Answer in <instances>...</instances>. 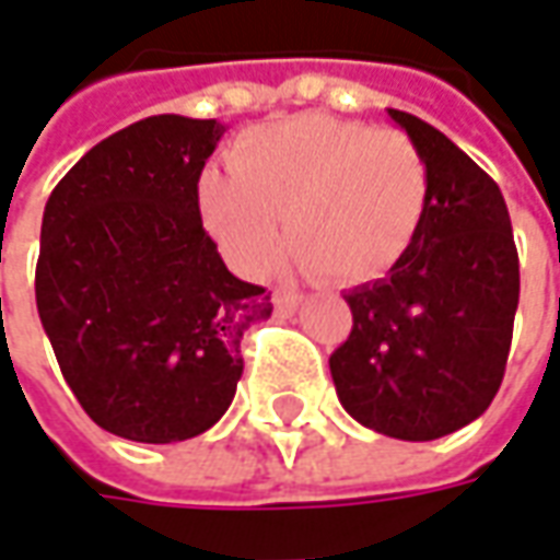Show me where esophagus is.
I'll return each instance as SVG.
<instances>
[{
  "mask_svg": "<svg viewBox=\"0 0 560 560\" xmlns=\"http://www.w3.org/2000/svg\"><path fill=\"white\" fill-rule=\"evenodd\" d=\"M272 303H276V312H279V315H294V312L300 310V303H303V296L276 294L272 296Z\"/></svg>",
  "mask_w": 560,
  "mask_h": 560,
  "instance_id": "obj_1",
  "label": "esophagus"
}]
</instances>
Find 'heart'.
Segmentation results:
<instances>
[{
    "mask_svg": "<svg viewBox=\"0 0 560 560\" xmlns=\"http://www.w3.org/2000/svg\"><path fill=\"white\" fill-rule=\"evenodd\" d=\"M230 174L199 180V214L238 272L260 276L294 242L288 264L343 284L380 279L417 242L429 165L395 128L322 113L269 121L232 147Z\"/></svg>",
    "mask_w": 560,
    "mask_h": 560,
    "instance_id": "heart-1",
    "label": "heart"
}]
</instances>
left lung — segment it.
I'll return each instance as SVG.
<instances>
[{"instance_id": "1", "label": "left lung", "mask_w": 560, "mask_h": 560, "mask_svg": "<svg viewBox=\"0 0 560 560\" xmlns=\"http://www.w3.org/2000/svg\"><path fill=\"white\" fill-rule=\"evenodd\" d=\"M389 119L425 155L429 208L401 264L343 294L352 334L330 376L352 420L432 441L478 420L503 383L518 250L500 186L429 121L401 109Z\"/></svg>"}]
</instances>
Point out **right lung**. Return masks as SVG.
<instances>
[{
  "mask_svg": "<svg viewBox=\"0 0 560 560\" xmlns=\"http://www.w3.org/2000/svg\"><path fill=\"white\" fill-rule=\"evenodd\" d=\"M226 125L150 116L89 150L42 214L36 306L94 423L140 444L196 439L242 380V337L272 315L201 226L199 177Z\"/></svg>",
  "mask_w": 560,
  "mask_h": 560,
  "instance_id": "1",
  "label": "right lung"
}]
</instances>
